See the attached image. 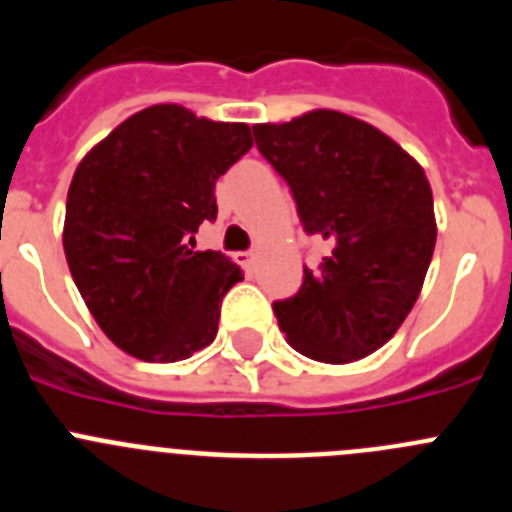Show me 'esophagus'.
<instances>
[{
	"label": "esophagus",
	"mask_w": 512,
	"mask_h": 512,
	"mask_svg": "<svg viewBox=\"0 0 512 512\" xmlns=\"http://www.w3.org/2000/svg\"><path fill=\"white\" fill-rule=\"evenodd\" d=\"M236 261L243 266V269L251 271L253 266H256V253H253V251H241V253H236Z\"/></svg>",
	"instance_id": "1"
}]
</instances>
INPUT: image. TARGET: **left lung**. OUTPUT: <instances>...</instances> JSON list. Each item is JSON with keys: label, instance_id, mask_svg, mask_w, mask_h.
Masks as SVG:
<instances>
[{"label": "left lung", "instance_id": "1", "mask_svg": "<svg viewBox=\"0 0 512 512\" xmlns=\"http://www.w3.org/2000/svg\"><path fill=\"white\" fill-rule=\"evenodd\" d=\"M256 147L292 190L307 236L330 253L274 302L281 332L320 363H353L386 345L414 307L437 223L424 170L393 139L340 111L253 126Z\"/></svg>", "mask_w": 512, "mask_h": 512}]
</instances>
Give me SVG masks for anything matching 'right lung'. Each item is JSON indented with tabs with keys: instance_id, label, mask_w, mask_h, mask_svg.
Returning <instances> with one entry per match:
<instances>
[{
	"instance_id": "add662e5",
	"label": "right lung",
	"mask_w": 512,
	"mask_h": 512,
	"mask_svg": "<svg viewBox=\"0 0 512 512\" xmlns=\"http://www.w3.org/2000/svg\"><path fill=\"white\" fill-rule=\"evenodd\" d=\"M246 124L162 103L129 116L86 154L68 190L63 246L75 287L111 340L172 363L215 340L241 269L192 251L218 218L215 182L251 149Z\"/></svg>"
}]
</instances>
